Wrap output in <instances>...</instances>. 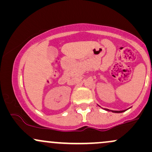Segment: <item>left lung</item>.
Segmentation results:
<instances>
[{"label":"left lung","mask_w":152,"mask_h":152,"mask_svg":"<svg viewBox=\"0 0 152 152\" xmlns=\"http://www.w3.org/2000/svg\"><path fill=\"white\" fill-rule=\"evenodd\" d=\"M104 110L106 111H108V112H114V113H122V112H125V111L126 110H122V111H113V110H110V109H104Z\"/></svg>","instance_id":"8db88e82"}]
</instances>
